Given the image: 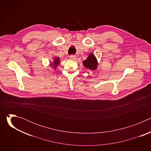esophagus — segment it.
<instances>
[{"mask_svg":"<svg viewBox=\"0 0 151 151\" xmlns=\"http://www.w3.org/2000/svg\"><path fill=\"white\" fill-rule=\"evenodd\" d=\"M69 58H70V60H76V56L74 55H70Z\"/></svg>","mask_w":151,"mask_h":151,"instance_id":"34e87169","label":"esophagus"}]
</instances>
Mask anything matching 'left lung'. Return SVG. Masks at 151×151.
<instances>
[{"mask_svg":"<svg viewBox=\"0 0 151 151\" xmlns=\"http://www.w3.org/2000/svg\"><path fill=\"white\" fill-rule=\"evenodd\" d=\"M83 66L87 69H90L91 70H95L97 68L98 61L95 57V55L93 54H90L87 58L85 60L83 61Z\"/></svg>","mask_w":151,"mask_h":151,"instance_id":"8db88e82","label":"left lung"}]
</instances>
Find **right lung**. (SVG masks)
Wrapping results in <instances>:
<instances>
[{"instance_id": "right-lung-1", "label": "right lung", "mask_w": 151, "mask_h": 151, "mask_svg": "<svg viewBox=\"0 0 151 151\" xmlns=\"http://www.w3.org/2000/svg\"><path fill=\"white\" fill-rule=\"evenodd\" d=\"M60 58L59 57H55L54 60L52 63H50V66L51 68H53L54 69H55L57 67V66L60 64Z\"/></svg>"}]
</instances>
